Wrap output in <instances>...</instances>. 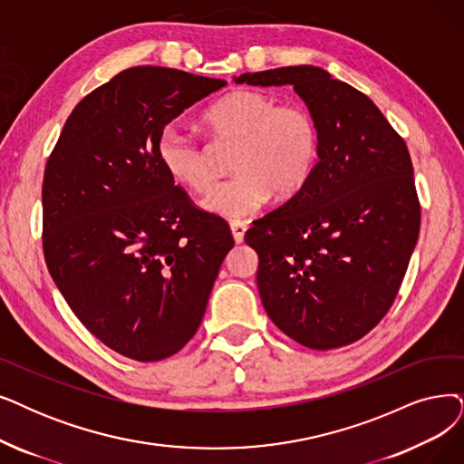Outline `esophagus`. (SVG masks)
<instances>
[{
  "instance_id": "34e87169",
  "label": "esophagus",
  "mask_w": 464,
  "mask_h": 464,
  "mask_svg": "<svg viewBox=\"0 0 464 464\" xmlns=\"http://www.w3.org/2000/svg\"><path fill=\"white\" fill-rule=\"evenodd\" d=\"M230 230H232V236H234V242L236 244H242L244 242V236H246V230H247V225L242 220H232L230 222Z\"/></svg>"
}]
</instances>
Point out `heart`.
I'll return each mask as SVG.
<instances>
[{
  "label": "heart",
  "mask_w": 464,
  "mask_h": 464,
  "mask_svg": "<svg viewBox=\"0 0 464 464\" xmlns=\"http://www.w3.org/2000/svg\"><path fill=\"white\" fill-rule=\"evenodd\" d=\"M203 123L217 140L237 142L232 177L215 184L201 208L225 218H242L263 206L272 192L287 199L316 168L318 125L306 108L280 104L255 89H237L215 102ZM158 158L173 180L194 192L211 187L215 171L206 150L180 129L168 125L158 137Z\"/></svg>",
  "instance_id": "b5f03b06"
}]
</instances>
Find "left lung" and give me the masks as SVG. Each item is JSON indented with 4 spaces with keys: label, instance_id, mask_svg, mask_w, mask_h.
<instances>
[{
    "label": "left lung",
    "instance_id": "left-lung-1",
    "mask_svg": "<svg viewBox=\"0 0 464 464\" xmlns=\"http://www.w3.org/2000/svg\"><path fill=\"white\" fill-rule=\"evenodd\" d=\"M234 82L293 85L320 133L304 187L246 234L258 255L263 306L303 346L354 343L392 306L417 246L420 206L407 146L372 99L324 68L285 66Z\"/></svg>",
    "mask_w": 464,
    "mask_h": 464
}]
</instances>
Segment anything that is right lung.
Instances as JSON below:
<instances>
[{"instance_id": "obj_1", "label": "right lung", "mask_w": 464, "mask_h": 464, "mask_svg": "<svg viewBox=\"0 0 464 464\" xmlns=\"http://www.w3.org/2000/svg\"><path fill=\"white\" fill-rule=\"evenodd\" d=\"M227 85L135 66L73 108L49 156L44 253L80 322L137 362L173 356L198 331L234 239L165 173L158 137L184 110Z\"/></svg>"}]
</instances>
